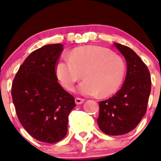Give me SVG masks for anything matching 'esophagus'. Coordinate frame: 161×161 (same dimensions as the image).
I'll use <instances>...</instances> for the list:
<instances>
[{"label": "esophagus", "instance_id": "34e87169", "mask_svg": "<svg viewBox=\"0 0 161 161\" xmlns=\"http://www.w3.org/2000/svg\"><path fill=\"white\" fill-rule=\"evenodd\" d=\"M84 101H85V99L80 98V97H75V104H82Z\"/></svg>", "mask_w": 161, "mask_h": 161}]
</instances>
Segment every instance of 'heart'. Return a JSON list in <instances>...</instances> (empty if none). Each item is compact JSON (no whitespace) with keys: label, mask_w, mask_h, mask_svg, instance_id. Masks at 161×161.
Here are the masks:
<instances>
[{"label":"heart","mask_w":161,"mask_h":161,"mask_svg":"<svg viewBox=\"0 0 161 161\" xmlns=\"http://www.w3.org/2000/svg\"><path fill=\"white\" fill-rule=\"evenodd\" d=\"M56 73L66 89L73 91L75 84L83 77L78 87L84 95L103 97L116 93L123 84L125 65L119 55L98 46L75 48L69 56L64 55L56 66Z\"/></svg>","instance_id":"1"}]
</instances>
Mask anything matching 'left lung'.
Listing matches in <instances>:
<instances>
[{
    "label": "left lung",
    "mask_w": 161,
    "mask_h": 161,
    "mask_svg": "<svg viewBox=\"0 0 161 161\" xmlns=\"http://www.w3.org/2000/svg\"><path fill=\"white\" fill-rule=\"evenodd\" d=\"M126 61L125 82L115 95L99 102L97 124L109 136L131 132L145 116L151 93L150 72L139 57L127 46L114 43Z\"/></svg>",
    "instance_id": "obj_1"
}]
</instances>
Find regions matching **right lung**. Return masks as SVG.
Returning <instances> with one entry per match:
<instances>
[{
	"instance_id": "obj_1",
	"label": "right lung",
	"mask_w": 161,
	"mask_h": 161,
	"mask_svg": "<svg viewBox=\"0 0 161 161\" xmlns=\"http://www.w3.org/2000/svg\"><path fill=\"white\" fill-rule=\"evenodd\" d=\"M63 45H45L27 57L14 79L13 102L19 121L36 140L55 143L66 136L73 95L57 82L56 66Z\"/></svg>"
}]
</instances>
